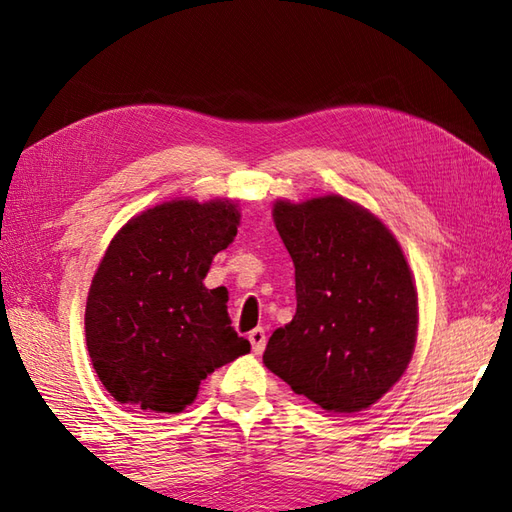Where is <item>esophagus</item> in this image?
<instances>
[{
  "instance_id": "obj_1",
  "label": "esophagus",
  "mask_w": 512,
  "mask_h": 512,
  "mask_svg": "<svg viewBox=\"0 0 512 512\" xmlns=\"http://www.w3.org/2000/svg\"><path fill=\"white\" fill-rule=\"evenodd\" d=\"M248 341L253 345V352L255 354H262L264 347H266V330L264 328H255L253 332L248 334Z\"/></svg>"
}]
</instances>
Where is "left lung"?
<instances>
[{
	"mask_svg": "<svg viewBox=\"0 0 512 512\" xmlns=\"http://www.w3.org/2000/svg\"><path fill=\"white\" fill-rule=\"evenodd\" d=\"M295 264L297 312L270 336L264 365L330 413L372 407L407 372L418 292L385 222L343 195L275 200Z\"/></svg>",
	"mask_w": 512,
	"mask_h": 512,
	"instance_id": "8db88e82",
	"label": "left lung"
}]
</instances>
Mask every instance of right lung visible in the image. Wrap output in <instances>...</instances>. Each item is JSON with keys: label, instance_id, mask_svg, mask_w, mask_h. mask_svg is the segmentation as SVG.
Masks as SVG:
<instances>
[{"label": "right lung", "instance_id": "add662e5", "mask_svg": "<svg viewBox=\"0 0 512 512\" xmlns=\"http://www.w3.org/2000/svg\"><path fill=\"white\" fill-rule=\"evenodd\" d=\"M239 217L235 200L176 198L112 237L85 303V343L116 402L180 413L206 376L250 352L231 328L228 290L204 286Z\"/></svg>", "mask_w": 512, "mask_h": 512}]
</instances>
